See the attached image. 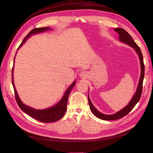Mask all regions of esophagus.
<instances>
[{"instance_id": "1", "label": "esophagus", "mask_w": 153, "mask_h": 153, "mask_svg": "<svg viewBox=\"0 0 153 153\" xmlns=\"http://www.w3.org/2000/svg\"><path fill=\"white\" fill-rule=\"evenodd\" d=\"M84 76H85L84 72H81V74H80V76H81V77H84Z\"/></svg>"}]
</instances>
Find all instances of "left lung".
Masks as SVG:
<instances>
[{
	"label": "left lung",
	"mask_w": 153,
	"mask_h": 153,
	"mask_svg": "<svg viewBox=\"0 0 153 153\" xmlns=\"http://www.w3.org/2000/svg\"><path fill=\"white\" fill-rule=\"evenodd\" d=\"M114 30L117 32L119 34V40L121 42L124 43L128 45H129L133 48L135 51L137 53V54L139 56V58L140 60V64H141V76L140 79L139 81L138 85L137 87V89H136V93L134 94V96L133 97L132 99L130 102V103L128 104V105L124 107L121 110L118 111L117 112L116 114L113 115H105L100 113L97 109H96L92 105V103L90 100V98L88 95V100H89V103L90 108L93 113V114L96 117L101 120H115L121 118L125 115H126L128 114H129V112L134 108V107L136 105V104L140 100L142 91H143V79L144 76V62H143V54L141 51V50L140 47L137 45L133 39V38L131 36V35L128 33V32L125 30L123 28H115Z\"/></svg>",
	"instance_id": "8db88e82"
}]
</instances>
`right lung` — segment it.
<instances>
[{
  "instance_id": "add662e5",
  "label": "right lung",
  "mask_w": 153,
  "mask_h": 153,
  "mask_svg": "<svg viewBox=\"0 0 153 153\" xmlns=\"http://www.w3.org/2000/svg\"><path fill=\"white\" fill-rule=\"evenodd\" d=\"M51 29V28L49 27H43V28H36L31 30L29 32L28 34L25 37V38L23 39L20 45L18 48V50L23 45V43H25L27 39H28L31 35L38 33H41V32H44L46 30H49ZM13 62H14V60H13ZM13 65H14V63H13ZM13 72V66L12 69V82L13 87L16 101H17L19 107L20 108V109L23 111L25 112V113H26L27 115L31 117L32 118L36 119V120H38L39 122H44V123H51V122H56L58 121V120H60L64 116L66 111L68 100L69 94L76 84V81H74V82L68 88V89L66 90L65 93H64L63 97H62L61 100L56 104V105L46 109L37 110L25 105V104L22 103V102L20 99L14 85Z\"/></svg>"
}]
</instances>
